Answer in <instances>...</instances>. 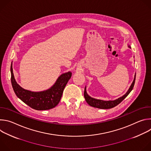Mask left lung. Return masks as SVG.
Listing matches in <instances>:
<instances>
[{
  "label": "left lung",
  "mask_w": 151,
  "mask_h": 151,
  "mask_svg": "<svg viewBox=\"0 0 151 151\" xmlns=\"http://www.w3.org/2000/svg\"><path fill=\"white\" fill-rule=\"evenodd\" d=\"M135 79H136V75L134 76V79L133 80V83H132L130 88L128 90V91L127 92V93L125 94H124L122 97H121L120 98L113 100V101H103V100H97V99H93L91 97H90L87 92H86V87L85 88V90H84V97L86 101L87 102V103L94 107H97V108H99V109H111L112 107H114L115 106H117L118 104H119L132 91V90H133V87H134V85L135 83Z\"/></svg>",
  "instance_id": "8db88e82"
}]
</instances>
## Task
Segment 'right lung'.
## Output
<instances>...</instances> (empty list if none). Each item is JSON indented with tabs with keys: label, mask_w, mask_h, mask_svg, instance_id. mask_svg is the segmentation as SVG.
Here are the masks:
<instances>
[{
	"label": "right lung",
	"mask_w": 151,
	"mask_h": 151,
	"mask_svg": "<svg viewBox=\"0 0 151 151\" xmlns=\"http://www.w3.org/2000/svg\"><path fill=\"white\" fill-rule=\"evenodd\" d=\"M11 83L17 96L32 108L37 110H48L55 107L60 102L63 90L72 76V73L62 74L55 84L48 90L42 92H32L21 88L14 76L12 64L11 66Z\"/></svg>",
	"instance_id": "right-lung-1"
}]
</instances>
